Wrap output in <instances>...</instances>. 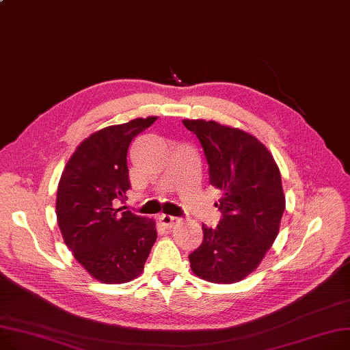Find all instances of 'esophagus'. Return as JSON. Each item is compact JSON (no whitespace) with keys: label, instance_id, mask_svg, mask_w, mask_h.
<instances>
[{"label":"esophagus","instance_id":"obj_1","mask_svg":"<svg viewBox=\"0 0 350 350\" xmlns=\"http://www.w3.org/2000/svg\"><path fill=\"white\" fill-rule=\"evenodd\" d=\"M159 220L165 227V229H172V227H174L180 223L178 217H174V216H170V215H161L159 217Z\"/></svg>","mask_w":350,"mask_h":350}]
</instances>
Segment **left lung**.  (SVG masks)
<instances>
[{
	"label": "left lung",
	"instance_id": "obj_1",
	"mask_svg": "<svg viewBox=\"0 0 350 350\" xmlns=\"http://www.w3.org/2000/svg\"><path fill=\"white\" fill-rule=\"evenodd\" d=\"M204 150L210 185L221 191L216 229L203 226V243L190 267L206 282L230 284L247 278L275 243L286 199L279 167L254 135L213 120H183Z\"/></svg>",
	"mask_w": 350,
	"mask_h": 350
}]
</instances>
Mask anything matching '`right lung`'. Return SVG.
<instances>
[{
  "instance_id": "right-lung-1",
  "label": "right lung",
  "mask_w": 350,
  "mask_h": 350,
  "mask_svg": "<svg viewBox=\"0 0 350 350\" xmlns=\"http://www.w3.org/2000/svg\"><path fill=\"white\" fill-rule=\"evenodd\" d=\"M156 120L134 118L88 135L59 178L58 227L75 260L98 282L120 284L139 278L157 239L154 220L116 208L130 189L129 146Z\"/></svg>"
}]
</instances>
